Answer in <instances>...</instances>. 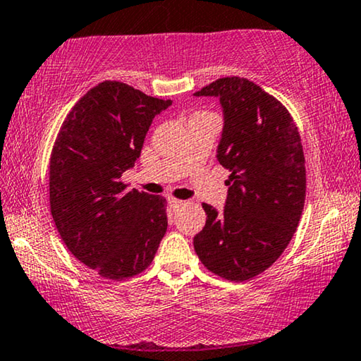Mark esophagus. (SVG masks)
I'll return each mask as SVG.
<instances>
[{
  "label": "esophagus",
  "instance_id": "34e87169",
  "mask_svg": "<svg viewBox=\"0 0 361 361\" xmlns=\"http://www.w3.org/2000/svg\"><path fill=\"white\" fill-rule=\"evenodd\" d=\"M169 205L172 210H179L182 205H184V202L182 200H177V199H169Z\"/></svg>",
  "mask_w": 361,
  "mask_h": 361
}]
</instances>
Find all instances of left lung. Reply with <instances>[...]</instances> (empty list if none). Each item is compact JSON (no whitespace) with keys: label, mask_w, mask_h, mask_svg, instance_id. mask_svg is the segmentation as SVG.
Returning <instances> with one entry per match:
<instances>
[{"label":"left lung","mask_w":361,"mask_h":361,"mask_svg":"<svg viewBox=\"0 0 361 361\" xmlns=\"http://www.w3.org/2000/svg\"><path fill=\"white\" fill-rule=\"evenodd\" d=\"M194 95L220 98L225 123L216 159L230 171L224 210L202 204L207 221L194 248L207 269L238 283L268 269L298 230L302 145L283 103L248 78H219Z\"/></svg>","instance_id":"left-lung-1"}]
</instances>
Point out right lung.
Masks as SVG:
<instances>
[{"label": "right lung", "mask_w": 361, "mask_h": 361, "mask_svg": "<svg viewBox=\"0 0 361 361\" xmlns=\"http://www.w3.org/2000/svg\"><path fill=\"white\" fill-rule=\"evenodd\" d=\"M171 100L105 80L63 120L49 162L51 214L68 251L102 278L121 281L152 263L167 230L166 199L126 190L152 118Z\"/></svg>", "instance_id": "obj_1"}]
</instances>
